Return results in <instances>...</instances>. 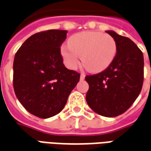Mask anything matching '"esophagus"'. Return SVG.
<instances>
[{
	"label": "esophagus",
	"mask_w": 151,
	"mask_h": 151,
	"mask_svg": "<svg viewBox=\"0 0 151 151\" xmlns=\"http://www.w3.org/2000/svg\"><path fill=\"white\" fill-rule=\"evenodd\" d=\"M85 73H81V76H80V79H81V80H84V79H85Z\"/></svg>",
	"instance_id": "34e87169"
}]
</instances>
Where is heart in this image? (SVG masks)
I'll return each mask as SVG.
<instances>
[{"instance_id": "heart-1", "label": "heart", "mask_w": 151, "mask_h": 151, "mask_svg": "<svg viewBox=\"0 0 151 151\" xmlns=\"http://www.w3.org/2000/svg\"><path fill=\"white\" fill-rule=\"evenodd\" d=\"M67 45L61 47V55L70 69H75L82 57L83 66L92 73L101 72L111 65L117 52L112 36L97 31H84L72 35Z\"/></svg>"}]
</instances>
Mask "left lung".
<instances>
[{
    "instance_id": "left-lung-1",
    "label": "left lung",
    "mask_w": 151,
    "mask_h": 151,
    "mask_svg": "<svg viewBox=\"0 0 151 151\" xmlns=\"http://www.w3.org/2000/svg\"><path fill=\"white\" fill-rule=\"evenodd\" d=\"M117 52L104 71L86 76L89 90L86 99L89 107L106 117L120 116L132 106L142 91L144 80L142 52L132 40L111 31Z\"/></svg>"
}]
</instances>
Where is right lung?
<instances>
[{
  "label": "right lung",
  "instance_id": "1",
  "mask_svg": "<svg viewBox=\"0 0 151 151\" xmlns=\"http://www.w3.org/2000/svg\"><path fill=\"white\" fill-rule=\"evenodd\" d=\"M67 31L48 30L31 35L16 52L13 85L25 109L42 119L62 111L80 79L63 64L60 46Z\"/></svg>",
  "mask_w": 151,
  "mask_h": 151
}]
</instances>
